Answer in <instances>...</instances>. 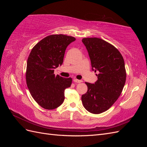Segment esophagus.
<instances>
[{
  "instance_id": "1",
  "label": "esophagus",
  "mask_w": 147,
  "mask_h": 147,
  "mask_svg": "<svg viewBox=\"0 0 147 147\" xmlns=\"http://www.w3.org/2000/svg\"><path fill=\"white\" fill-rule=\"evenodd\" d=\"M74 82H75V83H81V82H82V80H81L74 79Z\"/></svg>"
}]
</instances>
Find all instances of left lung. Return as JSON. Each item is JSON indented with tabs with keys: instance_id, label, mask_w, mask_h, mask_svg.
Here are the masks:
<instances>
[{
	"instance_id": "8db88e82",
	"label": "left lung",
	"mask_w": 147,
	"mask_h": 147,
	"mask_svg": "<svg viewBox=\"0 0 147 147\" xmlns=\"http://www.w3.org/2000/svg\"><path fill=\"white\" fill-rule=\"evenodd\" d=\"M91 60L92 70L97 80L86 82L88 91L82 96L84 107L88 112L99 114L107 110L121 94L126 82L125 65L121 53L112 45L99 38H84Z\"/></svg>"
}]
</instances>
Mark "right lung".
Segmentation results:
<instances>
[{
  "label": "right lung",
  "instance_id": "right-lung-1",
  "mask_svg": "<svg viewBox=\"0 0 147 147\" xmlns=\"http://www.w3.org/2000/svg\"><path fill=\"white\" fill-rule=\"evenodd\" d=\"M75 40L74 37L65 35H49L30 51L26 83L31 96L44 109H56L64 100V91L71 86L72 78L56 76L54 71L63 64L67 47Z\"/></svg>",
  "mask_w": 147,
  "mask_h": 147
}]
</instances>
